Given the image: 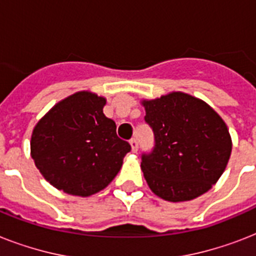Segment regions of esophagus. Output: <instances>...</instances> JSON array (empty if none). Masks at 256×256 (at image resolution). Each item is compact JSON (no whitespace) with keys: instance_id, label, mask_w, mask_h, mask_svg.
Returning <instances> with one entry per match:
<instances>
[{"instance_id":"1","label":"esophagus","mask_w":256,"mask_h":256,"mask_svg":"<svg viewBox=\"0 0 256 256\" xmlns=\"http://www.w3.org/2000/svg\"><path fill=\"white\" fill-rule=\"evenodd\" d=\"M130 144H132V152H138V140H136V138H132V140H130Z\"/></svg>"}]
</instances>
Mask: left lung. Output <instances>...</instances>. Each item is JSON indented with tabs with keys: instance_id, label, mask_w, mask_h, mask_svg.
<instances>
[{
	"instance_id": "1",
	"label": "left lung",
	"mask_w": 256,
	"mask_h": 256,
	"mask_svg": "<svg viewBox=\"0 0 256 256\" xmlns=\"http://www.w3.org/2000/svg\"><path fill=\"white\" fill-rule=\"evenodd\" d=\"M142 104L154 148L142 154L140 168L152 192L168 202H184L210 190L232 148L224 120L186 92H172Z\"/></svg>"
}]
</instances>
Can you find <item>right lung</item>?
<instances>
[{
	"label": "right lung",
	"mask_w": 256,
	"mask_h": 256,
	"mask_svg": "<svg viewBox=\"0 0 256 256\" xmlns=\"http://www.w3.org/2000/svg\"><path fill=\"white\" fill-rule=\"evenodd\" d=\"M106 100L78 92L42 116L32 134V158L56 188L88 196L104 190L132 150L116 136V122L104 114Z\"/></svg>",
	"instance_id": "1"
}]
</instances>
